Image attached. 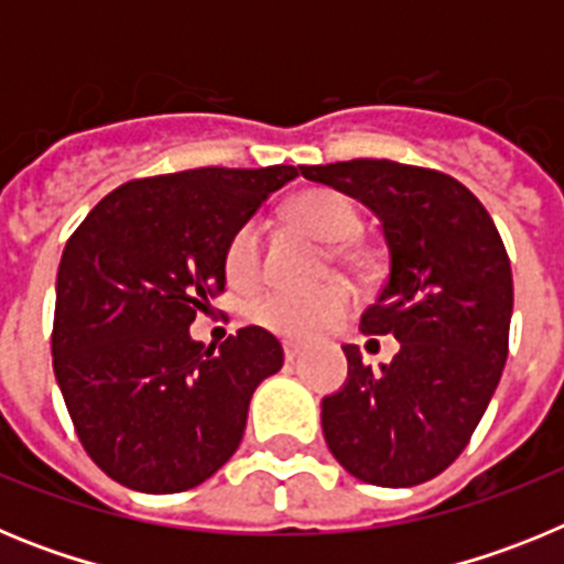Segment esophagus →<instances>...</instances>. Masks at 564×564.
<instances>
[{
    "label": "esophagus",
    "mask_w": 564,
    "mask_h": 564,
    "mask_svg": "<svg viewBox=\"0 0 564 564\" xmlns=\"http://www.w3.org/2000/svg\"><path fill=\"white\" fill-rule=\"evenodd\" d=\"M299 356H302V347H299V344H285V358H288V361H296Z\"/></svg>",
    "instance_id": "obj_1"
}]
</instances>
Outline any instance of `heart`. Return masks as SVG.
<instances>
[{
    "label": "heart",
    "instance_id": "obj_1",
    "mask_svg": "<svg viewBox=\"0 0 564 564\" xmlns=\"http://www.w3.org/2000/svg\"><path fill=\"white\" fill-rule=\"evenodd\" d=\"M293 217L305 231L327 242L333 248V259L338 262H358V253L347 242L361 231V217L344 194L330 188H313L296 197ZM262 268V223L248 220L234 231L226 246V273L234 285H251ZM356 305V296L347 285L318 288V291H291V288H273L265 291L251 305V322L293 341L325 333L336 322H341Z\"/></svg>",
    "mask_w": 564,
    "mask_h": 564
}]
</instances>
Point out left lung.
<instances>
[{
    "instance_id": "obj_1",
    "label": "left lung",
    "mask_w": 564,
    "mask_h": 564,
    "mask_svg": "<svg viewBox=\"0 0 564 564\" xmlns=\"http://www.w3.org/2000/svg\"><path fill=\"white\" fill-rule=\"evenodd\" d=\"M302 174L381 220L390 273L361 333L401 341L381 370L356 344L344 347L347 381L322 401L327 446L372 486L432 480L466 449L506 367L514 307L506 246L475 194L435 169L358 158Z\"/></svg>"
}]
</instances>
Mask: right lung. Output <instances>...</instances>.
<instances>
[{"label": "right lung", "mask_w": 564, "mask_h": 564, "mask_svg": "<svg viewBox=\"0 0 564 564\" xmlns=\"http://www.w3.org/2000/svg\"><path fill=\"white\" fill-rule=\"evenodd\" d=\"M296 166L188 169L109 192L62 253L53 370L78 441L115 482L174 495L237 452L282 344L242 327L214 350L188 325L226 291V246Z\"/></svg>", "instance_id": "1"}]
</instances>
